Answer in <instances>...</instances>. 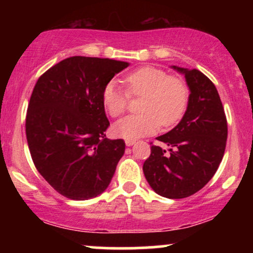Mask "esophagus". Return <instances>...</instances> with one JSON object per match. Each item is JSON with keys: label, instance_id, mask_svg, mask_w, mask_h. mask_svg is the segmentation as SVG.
Listing matches in <instances>:
<instances>
[{"label": "esophagus", "instance_id": "esophagus-1", "mask_svg": "<svg viewBox=\"0 0 253 253\" xmlns=\"http://www.w3.org/2000/svg\"><path fill=\"white\" fill-rule=\"evenodd\" d=\"M125 143H126L127 146H133L135 144V140H126Z\"/></svg>", "mask_w": 253, "mask_h": 253}]
</instances>
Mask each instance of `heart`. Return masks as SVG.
Returning <instances> with one entry per match:
<instances>
[{
	"label": "heart",
	"instance_id": "obj_1",
	"mask_svg": "<svg viewBox=\"0 0 253 253\" xmlns=\"http://www.w3.org/2000/svg\"><path fill=\"white\" fill-rule=\"evenodd\" d=\"M125 83L130 95L144 96L140 110L143 113L121 119L113 127L114 134L126 140H136L150 135L161 127H171L181 120L187 109V85L181 78L167 76L155 66H141L125 76ZM128 94L115 81L106 84L102 91V103L113 118L120 117L127 109Z\"/></svg>",
	"mask_w": 253,
	"mask_h": 253
}]
</instances>
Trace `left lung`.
<instances>
[{
    "mask_svg": "<svg viewBox=\"0 0 253 253\" xmlns=\"http://www.w3.org/2000/svg\"><path fill=\"white\" fill-rule=\"evenodd\" d=\"M171 68L184 75L189 88L188 106L176 127L153 145L143 170L150 187L167 199H183L202 189L216 172L225 153L227 120L213 82L201 71Z\"/></svg>",
    "mask_w": 253,
    "mask_h": 253,
    "instance_id": "1",
    "label": "left lung"
}]
</instances>
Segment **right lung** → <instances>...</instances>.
I'll return each instance as SVG.
<instances>
[{"label":"right lung","mask_w":253,"mask_h":253,"mask_svg":"<svg viewBox=\"0 0 253 253\" xmlns=\"http://www.w3.org/2000/svg\"><path fill=\"white\" fill-rule=\"evenodd\" d=\"M128 65L75 56L38 80L26 117L27 143L37 170L63 196L83 201L108 188L125 141L106 138L102 91Z\"/></svg>","instance_id":"1"}]
</instances>
